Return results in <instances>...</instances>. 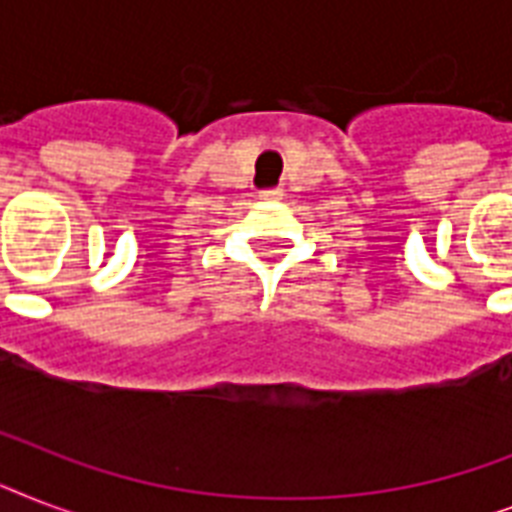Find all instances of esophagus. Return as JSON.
Wrapping results in <instances>:
<instances>
[{
    "label": "esophagus",
    "instance_id": "34e87169",
    "mask_svg": "<svg viewBox=\"0 0 512 512\" xmlns=\"http://www.w3.org/2000/svg\"><path fill=\"white\" fill-rule=\"evenodd\" d=\"M260 196H263V199L276 201V199H281V191H279V188H268V191H263Z\"/></svg>",
    "mask_w": 512,
    "mask_h": 512
}]
</instances>
